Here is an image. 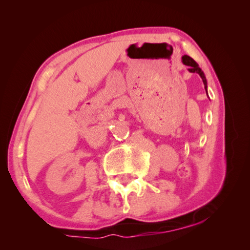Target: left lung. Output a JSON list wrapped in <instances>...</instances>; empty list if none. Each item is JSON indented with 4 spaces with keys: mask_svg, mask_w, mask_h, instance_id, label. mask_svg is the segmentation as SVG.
I'll use <instances>...</instances> for the list:
<instances>
[{
    "mask_svg": "<svg viewBox=\"0 0 250 250\" xmlns=\"http://www.w3.org/2000/svg\"><path fill=\"white\" fill-rule=\"evenodd\" d=\"M182 62H183L184 65L188 66V71L189 73H196L201 76V78L203 80V83H204V87L206 89V94H207V80H206V77L204 73H203V70L198 67L197 62L194 61L193 58H191L189 56H188V55H184L183 57H182Z\"/></svg>",
    "mask_w": 250,
    "mask_h": 250,
    "instance_id": "1",
    "label": "left lung"
}]
</instances>
